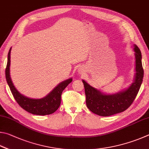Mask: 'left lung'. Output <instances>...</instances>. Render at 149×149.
Returning a JSON list of instances; mask_svg holds the SVG:
<instances>
[{
  "label": "left lung",
  "instance_id": "obj_1",
  "mask_svg": "<svg viewBox=\"0 0 149 149\" xmlns=\"http://www.w3.org/2000/svg\"><path fill=\"white\" fill-rule=\"evenodd\" d=\"M135 79L128 89L113 95H105L82 80L86 94V102L90 111L97 115L109 116L122 113L128 109L134 102L142 84L143 70L141 53L139 48L135 45Z\"/></svg>",
  "mask_w": 149,
  "mask_h": 149
}]
</instances>
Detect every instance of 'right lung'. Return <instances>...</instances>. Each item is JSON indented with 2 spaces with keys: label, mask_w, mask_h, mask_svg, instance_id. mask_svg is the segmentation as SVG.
I'll list each match as a JSON object with an SVG mask.
<instances>
[{
  "label": "right lung",
  "mask_w": 149,
  "mask_h": 149,
  "mask_svg": "<svg viewBox=\"0 0 149 149\" xmlns=\"http://www.w3.org/2000/svg\"><path fill=\"white\" fill-rule=\"evenodd\" d=\"M10 49L8 54V61L5 70L6 79L8 84L10 91L13 96L21 107L26 111L36 115H47L56 112L59 107L61 104V97L63 91L69 84L72 82V79H70L61 82L46 97L39 100L30 99L23 95L17 92L14 86L13 85L11 79L10 77Z\"/></svg>",
  "instance_id": "right-lung-1"
}]
</instances>
